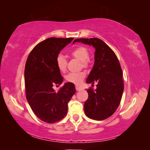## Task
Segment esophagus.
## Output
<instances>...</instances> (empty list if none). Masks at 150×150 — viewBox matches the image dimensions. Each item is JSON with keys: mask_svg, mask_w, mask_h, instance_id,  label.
<instances>
[{"mask_svg": "<svg viewBox=\"0 0 150 150\" xmlns=\"http://www.w3.org/2000/svg\"><path fill=\"white\" fill-rule=\"evenodd\" d=\"M76 91H81V90H82L83 89H82L81 87H78V86H76Z\"/></svg>", "mask_w": 150, "mask_h": 150, "instance_id": "esophagus-1", "label": "esophagus"}]
</instances>
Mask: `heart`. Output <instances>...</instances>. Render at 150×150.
I'll return each mask as SVG.
<instances>
[{"instance_id":"b5f03b06","label":"heart","mask_w":150,"mask_h":150,"mask_svg":"<svg viewBox=\"0 0 150 150\" xmlns=\"http://www.w3.org/2000/svg\"><path fill=\"white\" fill-rule=\"evenodd\" d=\"M71 54L74 57L81 61L84 67L87 65V59L89 57V51L85 47L79 46L74 49L71 52ZM56 64L58 69L61 71H64L66 69L67 60L64 55L59 54L56 57ZM85 77V73L84 71L79 72H70L66 75L65 79L69 83H73L74 85H80L82 83L83 79Z\"/></svg>"}]
</instances>
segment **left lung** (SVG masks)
Instances as JSON below:
<instances>
[{
	"label": "left lung",
	"instance_id": "1",
	"mask_svg": "<svg viewBox=\"0 0 150 150\" xmlns=\"http://www.w3.org/2000/svg\"><path fill=\"white\" fill-rule=\"evenodd\" d=\"M93 46L96 49L95 61L86 83L96 89H87L88 99L84 104L85 113L95 120H106L115 112L124 91L123 72L116 54L103 41L98 38L76 39L75 42Z\"/></svg>",
	"mask_w": 150,
	"mask_h": 150
}]
</instances>
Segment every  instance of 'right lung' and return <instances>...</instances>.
Returning a JSON list of instances; mask_svg holds the SVG:
<instances>
[{"instance_id":"1","label":"right lung","mask_w":150,"mask_h":150,"mask_svg":"<svg viewBox=\"0 0 150 150\" xmlns=\"http://www.w3.org/2000/svg\"><path fill=\"white\" fill-rule=\"evenodd\" d=\"M74 38L46 39L36 45L28 55L24 69L26 99L35 115L52 124L64 118L67 104L76 93L73 83H65L56 92L53 85H61L63 78L56 57Z\"/></svg>"}]
</instances>
